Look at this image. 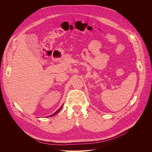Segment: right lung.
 Returning a JSON list of instances; mask_svg holds the SVG:
<instances>
[{"mask_svg": "<svg viewBox=\"0 0 152 152\" xmlns=\"http://www.w3.org/2000/svg\"><path fill=\"white\" fill-rule=\"evenodd\" d=\"M62 107H63V105H62V106H61V107H60V108H59V109H58V110H57V111H56V113H54V114H52V115H50V116H49V117H52V116H53V115H55V114H57V113H58V111H60V110H61V108H62Z\"/></svg>", "mask_w": 152, "mask_h": 152, "instance_id": "obj_1", "label": "right lung"}]
</instances>
